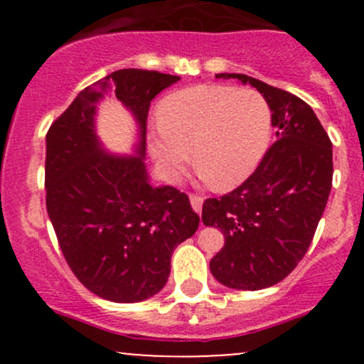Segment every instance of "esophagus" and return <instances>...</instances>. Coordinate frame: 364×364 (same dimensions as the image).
Wrapping results in <instances>:
<instances>
[{"instance_id":"esophagus-1","label":"esophagus","mask_w":364,"mask_h":364,"mask_svg":"<svg viewBox=\"0 0 364 364\" xmlns=\"http://www.w3.org/2000/svg\"><path fill=\"white\" fill-rule=\"evenodd\" d=\"M190 202H191V207H193L195 212L202 210V205H203L202 196H200V195H190Z\"/></svg>"}]
</instances>
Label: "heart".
Segmentation results:
<instances>
[{"label": "heart", "mask_w": 364, "mask_h": 364, "mask_svg": "<svg viewBox=\"0 0 364 364\" xmlns=\"http://www.w3.org/2000/svg\"><path fill=\"white\" fill-rule=\"evenodd\" d=\"M161 132L150 141L168 181H178L190 152L202 176L217 190L248 179L265 156L272 109L260 92L229 85H195L173 92L157 107Z\"/></svg>", "instance_id": "b5f03b06"}]
</instances>
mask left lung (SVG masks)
<instances>
[{
  "label": "left lung",
  "instance_id": "left-lung-1",
  "mask_svg": "<svg viewBox=\"0 0 364 364\" xmlns=\"http://www.w3.org/2000/svg\"><path fill=\"white\" fill-rule=\"evenodd\" d=\"M272 109L277 140L236 190L203 202L202 220L225 243L210 272L232 289L258 291L286 279L310 248L332 188V141L315 112L291 92L241 73Z\"/></svg>",
  "mask_w": 364,
  "mask_h": 364
}]
</instances>
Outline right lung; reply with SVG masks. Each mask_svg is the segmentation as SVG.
I'll list each match as a JSON object with an SVG mask.
<instances>
[{
  "mask_svg": "<svg viewBox=\"0 0 364 364\" xmlns=\"http://www.w3.org/2000/svg\"><path fill=\"white\" fill-rule=\"evenodd\" d=\"M178 80L118 70L80 92L46 135V207L61 253L75 277L109 301H144L161 291L174 248L198 228L188 195L154 186L144 164L150 102ZM109 86L141 124L136 158L109 156L95 136V104Z\"/></svg>",
  "mask_w": 364,
  "mask_h": 364,
  "instance_id": "obj_1",
  "label": "right lung"
}]
</instances>
